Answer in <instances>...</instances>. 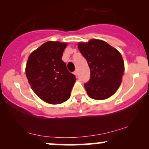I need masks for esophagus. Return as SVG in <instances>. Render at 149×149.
Here are the masks:
<instances>
[{"instance_id": "1", "label": "esophagus", "mask_w": 149, "mask_h": 149, "mask_svg": "<svg viewBox=\"0 0 149 149\" xmlns=\"http://www.w3.org/2000/svg\"><path fill=\"white\" fill-rule=\"evenodd\" d=\"M73 74H74L75 76H77V75H78V71H77L76 70V71H75L74 72H73Z\"/></svg>"}]
</instances>
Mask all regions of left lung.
<instances>
[{
	"label": "left lung",
	"mask_w": 149,
	"mask_h": 149,
	"mask_svg": "<svg viewBox=\"0 0 149 149\" xmlns=\"http://www.w3.org/2000/svg\"><path fill=\"white\" fill-rule=\"evenodd\" d=\"M78 49L86 59L90 79L85 88L90 98L104 100L116 93L124 74V61L118 50L104 40L80 42Z\"/></svg>",
	"instance_id": "obj_1"
}]
</instances>
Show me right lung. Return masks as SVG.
I'll use <instances>...</instances> for the list:
<instances>
[{
    "label": "right lung",
    "mask_w": 149,
    "mask_h": 149,
    "mask_svg": "<svg viewBox=\"0 0 149 149\" xmlns=\"http://www.w3.org/2000/svg\"><path fill=\"white\" fill-rule=\"evenodd\" d=\"M68 44L47 41L30 54L26 76L33 91L46 103L61 104L69 100L76 76L61 60Z\"/></svg>",
    "instance_id": "obj_1"
}]
</instances>
